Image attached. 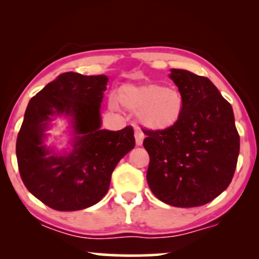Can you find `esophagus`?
<instances>
[{"label":"esophagus","mask_w":259,"mask_h":259,"mask_svg":"<svg viewBox=\"0 0 259 259\" xmlns=\"http://www.w3.org/2000/svg\"><path fill=\"white\" fill-rule=\"evenodd\" d=\"M134 137H136V144L138 145V146H140V145L143 144V140H144V133L141 132V131H136Z\"/></svg>","instance_id":"obj_1"}]
</instances>
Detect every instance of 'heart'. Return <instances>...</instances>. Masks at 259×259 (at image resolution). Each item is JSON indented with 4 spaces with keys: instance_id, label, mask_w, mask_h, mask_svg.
<instances>
[{
    "instance_id": "heart-1",
    "label": "heart",
    "mask_w": 259,
    "mask_h": 259,
    "mask_svg": "<svg viewBox=\"0 0 259 259\" xmlns=\"http://www.w3.org/2000/svg\"><path fill=\"white\" fill-rule=\"evenodd\" d=\"M122 107L138 113L140 122L152 131H166L179 121L184 101L175 88L158 83L125 84L118 92Z\"/></svg>"
}]
</instances>
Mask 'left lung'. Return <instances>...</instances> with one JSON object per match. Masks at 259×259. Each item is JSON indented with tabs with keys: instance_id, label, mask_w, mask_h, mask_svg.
<instances>
[{
	"instance_id": "obj_1",
	"label": "left lung",
	"mask_w": 259,
	"mask_h": 259,
	"mask_svg": "<svg viewBox=\"0 0 259 259\" xmlns=\"http://www.w3.org/2000/svg\"><path fill=\"white\" fill-rule=\"evenodd\" d=\"M182 95L179 121L166 131L145 130L150 155L148 186L177 207L210 203L228 189L239 154V134L231 105L207 77L171 69Z\"/></svg>"
}]
</instances>
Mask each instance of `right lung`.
<instances>
[{
	"label": "right lung",
	"instance_id": "obj_1",
	"mask_svg": "<svg viewBox=\"0 0 259 259\" xmlns=\"http://www.w3.org/2000/svg\"><path fill=\"white\" fill-rule=\"evenodd\" d=\"M107 76L63 73L30 99L16 140L20 176L28 191L56 211H76L100 201L123 155L134 148L132 126L100 130V104ZM70 115L73 151L55 156L44 146L43 132L56 115Z\"/></svg>",
	"mask_w": 259,
	"mask_h": 259
}]
</instances>
